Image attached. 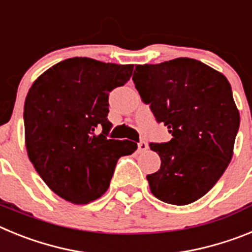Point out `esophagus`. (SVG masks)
Wrapping results in <instances>:
<instances>
[{
	"label": "esophagus",
	"mask_w": 252,
	"mask_h": 252,
	"mask_svg": "<svg viewBox=\"0 0 252 252\" xmlns=\"http://www.w3.org/2000/svg\"><path fill=\"white\" fill-rule=\"evenodd\" d=\"M137 146H139V150L140 151H146V150H148V144H146L145 141H140L139 145H137Z\"/></svg>",
	"instance_id": "esophagus-1"
}]
</instances>
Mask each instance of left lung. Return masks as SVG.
Wrapping results in <instances>:
<instances>
[{"mask_svg":"<svg viewBox=\"0 0 252 252\" xmlns=\"http://www.w3.org/2000/svg\"><path fill=\"white\" fill-rule=\"evenodd\" d=\"M132 81L173 139L151 142L160 169L146 177L158 199L186 206L213 188L230 164L240 113L230 82L202 62L177 58L136 65Z\"/></svg>","mask_w":252,"mask_h":252,"instance_id":"left-lung-1","label":"left lung"}]
</instances>
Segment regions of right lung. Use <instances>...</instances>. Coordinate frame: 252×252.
Instances as JSON below:
<instances>
[{
  "label": "right lung",
  "instance_id": "add662e5",
  "mask_svg": "<svg viewBox=\"0 0 252 252\" xmlns=\"http://www.w3.org/2000/svg\"><path fill=\"white\" fill-rule=\"evenodd\" d=\"M132 64L70 58L49 68L29 90L24 106L30 161L59 197L87 204L110 187L117 160L137 144L108 139V95L132 75Z\"/></svg>",
  "mask_w": 252,
  "mask_h": 252
}]
</instances>
